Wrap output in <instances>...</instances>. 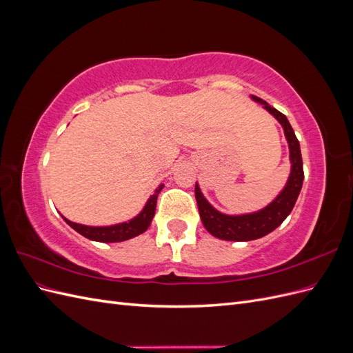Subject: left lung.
<instances>
[{
    "mask_svg": "<svg viewBox=\"0 0 353 353\" xmlns=\"http://www.w3.org/2000/svg\"><path fill=\"white\" fill-rule=\"evenodd\" d=\"M252 99L261 103L263 105V109L268 110L275 119L281 123L288 143V148H290L292 172L287 179L285 187L272 203H270V205L263 208L262 210L248 213V215H223V213L218 212L210 205L205 199V196L201 194L199 185L196 184L194 193L203 225H205V228L212 234V236L227 241L256 240L272 232L276 227H280L283 221L290 215V212L294 208V203L302 190L305 176L301 144H299V140L294 135L290 122L287 121V117L281 112L271 108V105L262 99L256 97V95H252Z\"/></svg>",
    "mask_w": 353,
    "mask_h": 353,
    "instance_id": "left-lung-1",
    "label": "left lung"
}]
</instances>
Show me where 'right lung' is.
<instances>
[{"instance_id": "right-lung-1", "label": "right lung", "mask_w": 353, "mask_h": 353, "mask_svg": "<svg viewBox=\"0 0 353 353\" xmlns=\"http://www.w3.org/2000/svg\"><path fill=\"white\" fill-rule=\"evenodd\" d=\"M163 184H160L154 194L150 196V199L147 200L144 209L138 213L135 218H132L130 222H122V223H116V225L110 227H87V225H81V223H74L69 219L63 216V219L66 221L68 225H70L74 231L79 232L81 236L87 237L94 241H100V243H119L134 239L137 236L143 234L148 227H150L152 219L154 216L156 212V203H157V196L160 191H162Z\"/></svg>"}]
</instances>
